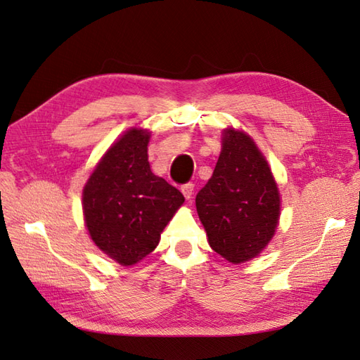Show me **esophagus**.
Masks as SVG:
<instances>
[{"label":"esophagus","instance_id":"34e87169","mask_svg":"<svg viewBox=\"0 0 360 360\" xmlns=\"http://www.w3.org/2000/svg\"><path fill=\"white\" fill-rule=\"evenodd\" d=\"M181 192L186 200H191L192 195H194V183H191V181L185 183V185L181 186Z\"/></svg>","mask_w":360,"mask_h":360}]
</instances>
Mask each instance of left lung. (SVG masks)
<instances>
[{
    "label": "left lung",
    "instance_id": "8db88e82",
    "mask_svg": "<svg viewBox=\"0 0 360 360\" xmlns=\"http://www.w3.org/2000/svg\"><path fill=\"white\" fill-rule=\"evenodd\" d=\"M209 244L238 264L267 246L279 218L274 175L252 139L227 129L212 177L195 197Z\"/></svg>",
    "mask_w": 360,
    "mask_h": 360
}]
</instances>
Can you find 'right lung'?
Instances as JSON below:
<instances>
[{
  "label": "right lung",
  "mask_w": 360,
  "mask_h": 360,
  "mask_svg": "<svg viewBox=\"0 0 360 360\" xmlns=\"http://www.w3.org/2000/svg\"><path fill=\"white\" fill-rule=\"evenodd\" d=\"M150 133L129 129L103 155L84 188L82 207L91 240L122 266L155 249L185 197L148 162Z\"/></svg>",
  "instance_id": "obj_1"
}]
</instances>
